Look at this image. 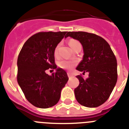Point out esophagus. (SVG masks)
<instances>
[{
    "label": "esophagus",
    "instance_id": "esophagus-1",
    "mask_svg": "<svg viewBox=\"0 0 129 129\" xmlns=\"http://www.w3.org/2000/svg\"><path fill=\"white\" fill-rule=\"evenodd\" d=\"M68 76L69 78H71V77H73V75L72 73L70 72H68Z\"/></svg>",
    "mask_w": 129,
    "mask_h": 129
}]
</instances>
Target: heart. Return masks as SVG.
<instances>
[{
  "instance_id": "1",
  "label": "heart",
  "mask_w": 129,
  "mask_h": 129,
  "mask_svg": "<svg viewBox=\"0 0 129 129\" xmlns=\"http://www.w3.org/2000/svg\"><path fill=\"white\" fill-rule=\"evenodd\" d=\"M80 44L78 41H76V40H71L70 42H69V45L71 47V48L74 49L75 48V46L77 44ZM58 48L59 46H57L55 48L54 50V55L55 56H57V55L58 53ZM75 64H76V62L73 61H68V60H62V61H60L59 63V66L61 68H63V69H66V70H71L73 67H74Z\"/></svg>"
}]
</instances>
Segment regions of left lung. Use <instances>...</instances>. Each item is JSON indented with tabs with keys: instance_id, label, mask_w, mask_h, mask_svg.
Masks as SVG:
<instances>
[{
	"instance_id": "1",
	"label": "left lung",
	"mask_w": 129,
	"mask_h": 129,
	"mask_svg": "<svg viewBox=\"0 0 129 129\" xmlns=\"http://www.w3.org/2000/svg\"><path fill=\"white\" fill-rule=\"evenodd\" d=\"M77 40L83 48V60L76 70L88 72L84 79L77 76L79 85L74 90L79 104L90 108L105 102L117 82V61L109 43L98 35L85 31H68L65 37Z\"/></svg>"
}]
</instances>
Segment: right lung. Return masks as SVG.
<instances>
[{"mask_svg":"<svg viewBox=\"0 0 129 129\" xmlns=\"http://www.w3.org/2000/svg\"><path fill=\"white\" fill-rule=\"evenodd\" d=\"M67 31L39 32L24 44L17 59V81L26 98L35 107L47 109L59 101L68 80L65 70L55 64L54 50ZM56 70L51 76L46 70Z\"/></svg>","mask_w":129,"mask_h":129,"instance_id":"1","label":"right lung"}]
</instances>
